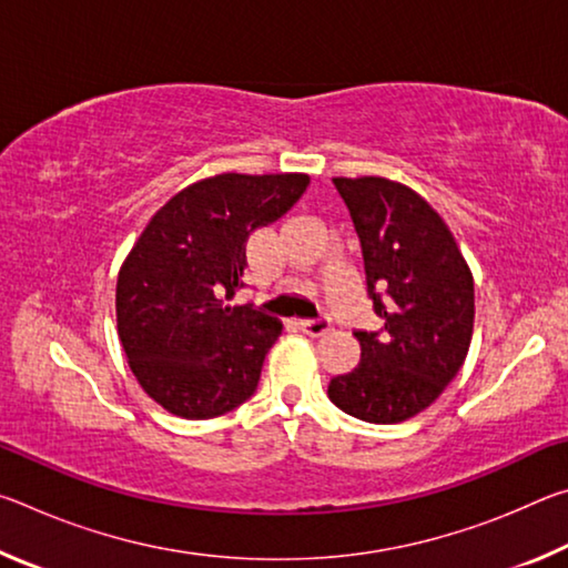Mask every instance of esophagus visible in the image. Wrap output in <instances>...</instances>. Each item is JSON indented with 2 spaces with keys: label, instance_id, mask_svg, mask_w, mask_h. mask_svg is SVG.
<instances>
[{
  "label": "esophagus",
  "instance_id": "1",
  "mask_svg": "<svg viewBox=\"0 0 568 568\" xmlns=\"http://www.w3.org/2000/svg\"><path fill=\"white\" fill-rule=\"evenodd\" d=\"M297 328H301L305 335H311V338H321V335H325L331 331V323L325 318H318V321H301L297 323Z\"/></svg>",
  "mask_w": 568,
  "mask_h": 568
}]
</instances>
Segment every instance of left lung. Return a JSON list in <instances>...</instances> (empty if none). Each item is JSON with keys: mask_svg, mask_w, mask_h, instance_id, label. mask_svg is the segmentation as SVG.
<instances>
[{"mask_svg": "<svg viewBox=\"0 0 568 568\" xmlns=\"http://www.w3.org/2000/svg\"><path fill=\"white\" fill-rule=\"evenodd\" d=\"M361 240L365 287L383 321L353 333L361 363L328 398L368 423L426 410L464 365L474 335V275L454 233L416 190L363 175L333 178Z\"/></svg>", "mask_w": 568, "mask_h": 568, "instance_id": "1", "label": "left lung"}]
</instances>
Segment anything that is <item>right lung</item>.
Instances as JSON below:
<instances>
[{"label":"right lung","instance_id":"right-lung-1","mask_svg":"<svg viewBox=\"0 0 568 568\" xmlns=\"http://www.w3.org/2000/svg\"><path fill=\"white\" fill-rule=\"evenodd\" d=\"M307 185L305 172L197 180L134 240L114 293L118 335L142 390L172 416L215 418L253 396L283 325L230 301L250 233L283 217Z\"/></svg>","mask_w":568,"mask_h":568}]
</instances>
